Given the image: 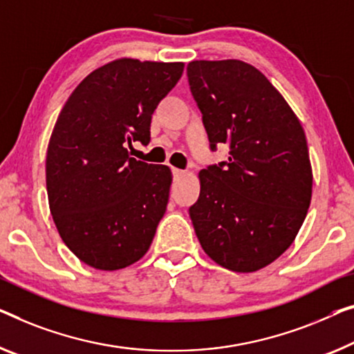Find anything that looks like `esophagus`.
Here are the masks:
<instances>
[{
  "label": "esophagus",
  "mask_w": 354,
  "mask_h": 354,
  "mask_svg": "<svg viewBox=\"0 0 354 354\" xmlns=\"http://www.w3.org/2000/svg\"><path fill=\"white\" fill-rule=\"evenodd\" d=\"M173 176H175V179H179V178L186 176V171L179 170V168H173Z\"/></svg>",
  "instance_id": "esophagus-1"
}]
</instances>
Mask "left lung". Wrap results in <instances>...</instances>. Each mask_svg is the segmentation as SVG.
<instances>
[{
    "instance_id": "8db88e82",
    "label": "left lung",
    "mask_w": 354,
    "mask_h": 354,
    "mask_svg": "<svg viewBox=\"0 0 354 354\" xmlns=\"http://www.w3.org/2000/svg\"><path fill=\"white\" fill-rule=\"evenodd\" d=\"M187 77L211 149L230 146L227 162L198 173L200 197L189 208L195 234L221 267L257 272L291 246L312 202L305 131L250 63L195 60Z\"/></svg>"
}]
</instances>
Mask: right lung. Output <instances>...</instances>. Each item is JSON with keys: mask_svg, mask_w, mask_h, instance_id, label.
I'll return each instance as SVG.
<instances>
[{"mask_svg": "<svg viewBox=\"0 0 354 354\" xmlns=\"http://www.w3.org/2000/svg\"><path fill=\"white\" fill-rule=\"evenodd\" d=\"M183 62L118 59L73 91L46 157L49 208L79 261L113 272L140 261L165 214L171 170L130 157L147 145L157 104L176 86Z\"/></svg>", "mask_w": 354, "mask_h": 354, "instance_id": "obj_1", "label": "right lung"}]
</instances>
